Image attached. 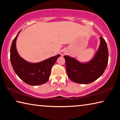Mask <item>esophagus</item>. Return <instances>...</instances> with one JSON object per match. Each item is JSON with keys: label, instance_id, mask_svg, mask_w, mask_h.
I'll list each match as a JSON object with an SVG mask.
<instances>
[{"label": "esophagus", "instance_id": "esophagus-1", "mask_svg": "<svg viewBox=\"0 0 120 120\" xmlns=\"http://www.w3.org/2000/svg\"><path fill=\"white\" fill-rule=\"evenodd\" d=\"M66 53H67L66 50H64V49L61 50L60 54H61V56H64V55H65V54H66Z\"/></svg>", "mask_w": 120, "mask_h": 120}]
</instances>
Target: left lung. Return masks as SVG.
<instances>
[{
	"label": "left lung",
	"instance_id": "obj_1",
	"mask_svg": "<svg viewBox=\"0 0 120 120\" xmlns=\"http://www.w3.org/2000/svg\"><path fill=\"white\" fill-rule=\"evenodd\" d=\"M98 51L92 60L81 63L68 56L64 57L69 78L75 82L88 84L100 77L106 69L109 60V52L106 42L102 37Z\"/></svg>",
	"mask_w": 120,
	"mask_h": 120
}]
</instances>
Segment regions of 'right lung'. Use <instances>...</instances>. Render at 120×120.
Returning <instances> with one entry per match:
<instances>
[{
    "label": "right lung",
    "mask_w": 120,
    "mask_h": 120,
    "mask_svg": "<svg viewBox=\"0 0 120 120\" xmlns=\"http://www.w3.org/2000/svg\"><path fill=\"white\" fill-rule=\"evenodd\" d=\"M20 32L14 38L11 48L10 59L13 69L19 78L28 85L36 86L45 84L49 79L52 66L60 55L35 64L26 61L19 56L16 50V41Z\"/></svg>",
    "instance_id": "right-lung-1"
}]
</instances>
